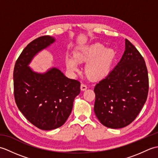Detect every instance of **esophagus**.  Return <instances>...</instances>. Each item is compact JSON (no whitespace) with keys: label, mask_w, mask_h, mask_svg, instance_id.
<instances>
[{"label":"esophagus","mask_w":158,"mask_h":158,"mask_svg":"<svg viewBox=\"0 0 158 158\" xmlns=\"http://www.w3.org/2000/svg\"><path fill=\"white\" fill-rule=\"evenodd\" d=\"M87 88H88V87H87V85L85 84H84V83H81V89L82 90V91H84V90H85Z\"/></svg>","instance_id":"obj_1"}]
</instances>
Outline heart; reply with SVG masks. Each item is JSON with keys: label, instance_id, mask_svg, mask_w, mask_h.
Instances as JSON below:
<instances>
[{"label": "heart", "instance_id": "obj_1", "mask_svg": "<svg viewBox=\"0 0 158 158\" xmlns=\"http://www.w3.org/2000/svg\"><path fill=\"white\" fill-rule=\"evenodd\" d=\"M115 57L113 49H105L102 44L95 43L88 48L76 52L73 57L67 56L65 60L66 68L71 72L78 69V62H88L85 71L93 79L103 78L109 73Z\"/></svg>", "mask_w": 158, "mask_h": 158}]
</instances>
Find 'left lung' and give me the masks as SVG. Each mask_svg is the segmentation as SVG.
<instances>
[{"label": "left lung", "mask_w": 158, "mask_h": 158, "mask_svg": "<svg viewBox=\"0 0 158 158\" xmlns=\"http://www.w3.org/2000/svg\"><path fill=\"white\" fill-rule=\"evenodd\" d=\"M125 49L119 62L94 89V113L100 122L110 128H122L132 123L148 95L145 60L126 39Z\"/></svg>", "instance_id": "left-lung-1"}]
</instances>
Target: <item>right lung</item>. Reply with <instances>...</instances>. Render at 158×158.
Returning a JSON list of instances; mask_svg holds the SVG:
<instances>
[{
  "instance_id": "right-lung-1",
  "label": "right lung",
  "mask_w": 158,
  "mask_h": 158,
  "mask_svg": "<svg viewBox=\"0 0 158 158\" xmlns=\"http://www.w3.org/2000/svg\"><path fill=\"white\" fill-rule=\"evenodd\" d=\"M54 41L48 35L33 40L18 57L13 70L17 106L30 122L43 130L58 128L65 123L81 90L79 81L67 78L58 69L39 74L28 66L35 55Z\"/></svg>"
}]
</instances>
